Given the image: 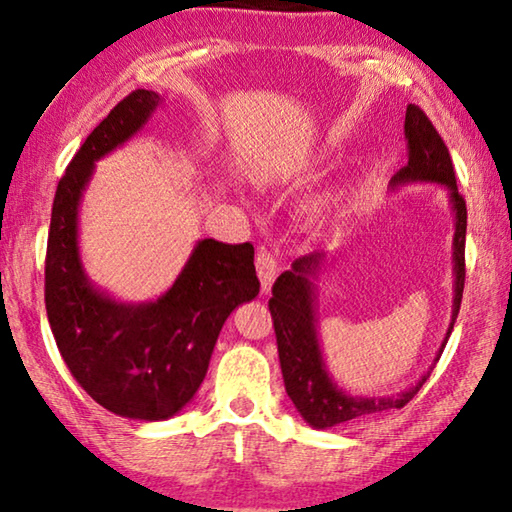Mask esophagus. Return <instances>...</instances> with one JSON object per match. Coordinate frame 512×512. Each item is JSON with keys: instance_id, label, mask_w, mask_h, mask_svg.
<instances>
[{"instance_id": "1", "label": "esophagus", "mask_w": 512, "mask_h": 512, "mask_svg": "<svg viewBox=\"0 0 512 512\" xmlns=\"http://www.w3.org/2000/svg\"><path fill=\"white\" fill-rule=\"evenodd\" d=\"M256 272H258V279H261V288L267 294L272 290L276 272H279V263H276V258L270 254V251H261V254L256 256Z\"/></svg>"}]
</instances>
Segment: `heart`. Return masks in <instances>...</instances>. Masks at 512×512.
Listing matches in <instances>:
<instances>
[{"label": "heart", "mask_w": 512, "mask_h": 512, "mask_svg": "<svg viewBox=\"0 0 512 512\" xmlns=\"http://www.w3.org/2000/svg\"><path fill=\"white\" fill-rule=\"evenodd\" d=\"M337 211H339V204L337 202H328L321 206V209L317 211V220H321L324 224L333 222L337 218Z\"/></svg>", "instance_id": "heart-1"}]
</instances>
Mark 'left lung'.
<instances>
[{"instance_id":"obj_1","label":"left lung","mask_w":512,"mask_h":512,"mask_svg":"<svg viewBox=\"0 0 512 512\" xmlns=\"http://www.w3.org/2000/svg\"><path fill=\"white\" fill-rule=\"evenodd\" d=\"M405 137L409 143V161L393 175L391 188L407 184H438L447 191L454 213V240H452V274H454V297H452V319L441 348L434 357V364L441 357L447 339L452 335L456 315H459L465 283V227H468V209L459 195L454 177V166L450 150L436 132L432 121L416 105H407L405 114ZM333 256L324 251L301 256L292 263V270L283 272L276 279L270 299V312L274 319L276 344H279V360L283 371L285 391H288L294 407L315 429H330L351 420H362L373 414H384L389 409H402L416 396L427 382L429 373L420 375V380L396 396H353L339 387L330 375L324 351L319 344L317 330V279Z\"/></svg>"}]
</instances>
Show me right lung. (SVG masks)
<instances>
[{
    "label": "right lung",
    "mask_w": 512,
    "mask_h": 512,
    "mask_svg": "<svg viewBox=\"0 0 512 512\" xmlns=\"http://www.w3.org/2000/svg\"><path fill=\"white\" fill-rule=\"evenodd\" d=\"M164 98L137 89L96 125L53 197L44 301L58 351L98 405L132 420H166L200 389L224 321L256 299L254 247L197 240L186 265L155 301L128 303L96 288L78 245L80 202L96 161L146 128Z\"/></svg>",
    "instance_id": "obj_1"
}]
</instances>
